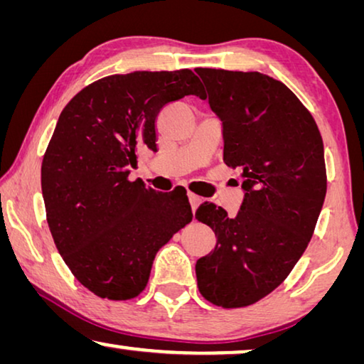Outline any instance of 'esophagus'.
Here are the masks:
<instances>
[{"mask_svg":"<svg viewBox=\"0 0 364 364\" xmlns=\"http://www.w3.org/2000/svg\"><path fill=\"white\" fill-rule=\"evenodd\" d=\"M188 198H189V203H191V207H193V212H196V209H198V207L203 204V198H200V196H198V194H194V193H189L188 194Z\"/></svg>","mask_w":364,"mask_h":364,"instance_id":"esophagus-1","label":"esophagus"}]
</instances>
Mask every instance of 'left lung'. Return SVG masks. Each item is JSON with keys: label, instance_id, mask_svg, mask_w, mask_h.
<instances>
[{"label": "left lung", "instance_id": "left-lung-1", "mask_svg": "<svg viewBox=\"0 0 364 364\" xmlns=\"http://www.w3.org/2000/svg\"><path fill=\"white\" fill-rule=\"evenodd\" d=\"M223 121V161L241 171L236 217L204 203L196 218L217 245L198 259L200 295L245 308L284 282L308 247L327 191L324 144L313 114L284 82L251 71L198 68Z\"/></svg>", "mask_w": 364, "mask_h": 364}]
</instances>
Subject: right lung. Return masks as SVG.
Here are the masks:
<instances>
[{
	"label": "right lung",
	"mask_w": 364,
	"mask_h": 364,
	"mask_svg": "<svg viewBox=\"0 0 364 364\" xmlns=\"http://www.w3.org/2000/svg\"><path fill=\"white\" fill-rule=\"evenodd\" d=\"M203 94L191 69L113 74L61 112L42 161L45 210L63 261L94 295H141L155 255L193 220L186 189L157 193L129 168L141 149L157 151L160 109Z\"/></svg>",
	"instance_id": "add662e5"
}]
</instances>
